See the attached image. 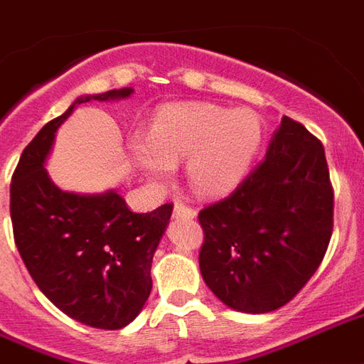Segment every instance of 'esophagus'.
Returning a JSON list of instances; mask_svg holds the SVG:
<instances>
[{"mask_svg":"<svg viewBox=\"0 0 364 364\" xmlns=\"http://www.w3.org/2000/svg\"><path fill=\"white\" fill-rule=\"evenodd\" d=\"M196 215H198V213H196V209L188 207V205H184V203L174 205V217L176 218H188V220H190V218H196Z\"/></svg>","mask_w":364,"mask_h":364,"instance_id":"1","label":"esophagus"}]
</instances>
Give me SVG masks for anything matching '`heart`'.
Instances as JSON below:
<instances>
[{
    "mask_svg": "<svg viewBox=\"0 0 364 364\" xmlns=\"http://www.w3.org/2000/svg\"><path fill=\"white\" fill-rule=\"evenodd\" d=\"M261 117L251 109L186 103L163 109L149 140L132 144L134 159L153 178H168L186 161V178L203 196H224L244 182L263 146Z\"/></svg>",
    "mask_w": 364,
    "mask_h": 364,
    "instance_id": "1",
    "label": "heart"
}]
</instances>
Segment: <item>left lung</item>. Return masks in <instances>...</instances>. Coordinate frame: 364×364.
<instances>
[{"instance_id":"left-lung-1","label":"left lung","mask_w":364,"mask_h":364,"mask_svg":"<svg viewBox=\"0 0 364 364\" xmlns=\"http://www.w3.org/2000/svg\"><path fill=\"white\" fill-rule=\"evenodd\" d=\"M199 269L234 311L261 315L297 296L332 237L334 192L324 147L284 117L261 165L228 198L199 211Z\"/></svg>"}]
</instances>
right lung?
<instances>
[{
	"mask_svg": "<svg viewBox=\"0 0 364 364\" xmlns=\"http://www.w3.org/2000/svg\"><path fill=\"white\" fill-rule=\"evenodd\" d=\"M132 88L82 95L24 147L11 180L16 250L42 294L70 318L119 330L140 315L151 294V261L172 203L132 213L114 190L65 192L46 171L57 128L90 100H124Z\"/></svg>",
	"mask_w": 364,
	"mask_h": 364,
	"instance_id": "1",
	"label": "right lung"
}]
</instances>
